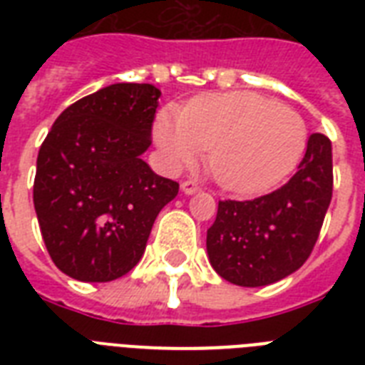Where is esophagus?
Wrapping results in <instances>:
<instances>
[{
  "label": "esophagus",
  "mask_w": 365,
  "mask_h": 365,
  "mask_svg": "<svg viewBox=\"0 0 365 365\" xmlns=\"http://www.w3.org/2000/svg\"><path fill=\"white\" fill-rule=\"evenodd\" d=\"M199 183L195 182V180H185V182L182 183V191L185 195H193V193H197V191H199Z\"/></svg>",
  "instance_id": "1"
}]
</instances>
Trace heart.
<instances>
[{
    "mask_svg": "<svg viewBox=\"0 0 365 365\" xmlns=\"http://www.w3.org/2000/svg\"><path fill=\"white\" fill-rule=\"evenodd\" d=\"M309 128L299 111L255 93L208 94L185 108L160 111L155 142L172 168L208 151V170L223 189L259 193L294 170Z\"/></svg>",
    "mask_w": 365,
    "mask_h": 365,
    "instance_id": "heart-1",
    "label": "heart"
}]
</instances>
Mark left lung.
Masks as SVG:
<instances>
[{"label": "left lung", "mask_w": 365, "mask_h": 365, "mask_svg": "<svg viewBox=\"0 0 365 365\" xmlns=\"http://www.w3.org/2000/svg\"><path fill=\"white\" fill-rule=\"evenodd\" d=\"M331 191V142L317 132L282 187L252 200H220L206 233L214 271L244 288L278 282L297 271L317 244Z\"/></svg>", "instance_id": "8db88e82"}]
</instances>
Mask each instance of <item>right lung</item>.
I'll return each instance as SVG.
<instances>
[{
	"mask_svg": "<svg viewBox=\"0 0 365 365\" xmlns=\"http://www.w3.org/2000/svg\"><path fill=\"white\" fill-rule=\"evenodd\" d=\"M160 91L115 83L66 108L37 155L34 206L54 265L110 282L142 259L155 217L178 195L142 153Z\"/></svg>",
	"mask_w": 365,
	"mask_h": 365,
	"instance_id": "right-lung-1",
	"label": "right lung"
}]
</instances>
